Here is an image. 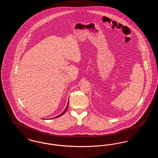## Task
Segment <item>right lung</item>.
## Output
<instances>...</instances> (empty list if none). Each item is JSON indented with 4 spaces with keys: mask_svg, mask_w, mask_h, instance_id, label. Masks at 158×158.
<instances>
[{
    "mask_svg": "<svg viewBox=\"0 0 158 158\" xmlns=\"http://www.w3.org/2000/svg\"><path fill=\"white\" fill-rule=\"evenodd\" d=\"M68 105H69V102H68V105H67V106H66V109H65V110H64V111H63V113H61V114H60V115H57V117H54V118H57V117H60V116H61V115H63V114H64V113H65V112H66V110H67V109H68Z\"/></svg>",
    "mask_w": 158,
    "mask_h": 158,
    "instance_id": "1",
    "label": "right lung"
}]
</instances>
